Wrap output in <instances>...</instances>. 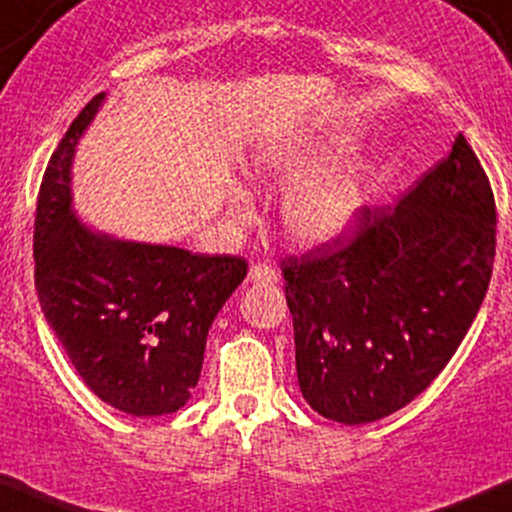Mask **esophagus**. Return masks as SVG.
<instances>
[{
	"label": "esophagus",
	"instance_id": "esophagus-1",
	"mask_svg": "<svg viewBox=\"0 0 512 512\" xmlns=\"http://www.w3.org/2000/svg\"><path fill=\"white\" fill-rule=\"evenodd\" d=\"M275 278H278L275 268L268 266V263H256V266L249 268V275H246L249 283H273Z\"/></svg>",
	"mask_w": 512,
	"mask_h": 512
}]
</instances>
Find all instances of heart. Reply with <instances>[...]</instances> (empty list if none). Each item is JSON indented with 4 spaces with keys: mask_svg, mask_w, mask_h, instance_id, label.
Here are the masks:
<instances>
[{
    "mask_svg": "<svg viewBox=\"0 0 512 512\" xmlns=\"http://www.w3.org/2000/svg\"><path fill=\"white\" fill-rule=\"evenodd\" d=\"M348 149L341 132H317L263 145L251 159V171L263 186H293L280 205V222L297 246L321 249L348 237L370 203L365 166L341 164ZM232 200L246 205L249 191L234 186Z\"/></svg>",
    "mask_w": 512,
    "mask_h": 512,
    "instance_id": "b5f03b06",
    "label": "heart"
}]
</instances>
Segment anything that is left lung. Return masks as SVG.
Segmentation results:
<instances>
[{
  "mask_svg": "<svg viewBox=\"0 0 512 512\" xmlns=\"http://www.w3.org/2000/svg\"><path fill=\"white\" fill-rule=\"evenodd\" d=\"M336 244L285 258V297L304 401L360 426L445 370L486 297L496 203L462 132L392 212L365 208L353 241Z\"/></svg>",
  "mask_w": 512,
  "mask_h": 512,
  "instance_id": "left-lung-1",
  "label": "left lung"
}]
</instances>
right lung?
<instances>
[{"label": "right lung", "mask_w": 512, "mask_h": 512, "mask_svg": "<svg viewBox=\"0 0 512 512\" xmlns=\"http://www.w3.org/2000/svg\"><path fill=\"white\" fill-rule=\"evenodd\" d=\"M103 101L106 91L86 103L43 174L36 290L86 387L130 416H162L191 399L208 331L246 278V261L118 239L79 220L74 154Z\"/></svg>", "instance_id": "obj_1"}]
</instances>
